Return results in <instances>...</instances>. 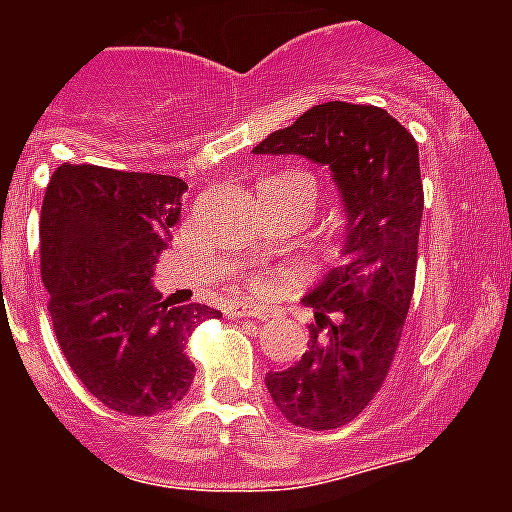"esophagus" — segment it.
Masks as SVG:
<instances>
[{"instance_id":"34e87169","label":"esophagus","mask_w":512,"mask_h":512,"mask_svg":"<svg viewBox=\"0 0 512 512\" xmlns=\"http://www.w3.org/2000/svg\"><path fill=\"white\" fill-rule=\"evenodd\" d=\"M225 313L231 316V319H260L263 311L260 308H252V305H228Z\"/></svg>"}]
</instances>
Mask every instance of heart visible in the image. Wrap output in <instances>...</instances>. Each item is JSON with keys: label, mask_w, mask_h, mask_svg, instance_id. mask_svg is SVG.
Instances as JSON below:
<instances>
[{"label": "heart", "mask_w": 512, "mask_h": 512, "mask_svg": "<svg viewBox=\"0 0 512 512\" xmlns=\"http://www.w3.org/2000/svg\"><path fill=\"white\" fill-rule=\"evenodd\" d=\"M281 284V273H257L247 281V289L252 297H268L273 295Z\"/></svg>", "instance_id": "b5f03b06"}]
</instances>
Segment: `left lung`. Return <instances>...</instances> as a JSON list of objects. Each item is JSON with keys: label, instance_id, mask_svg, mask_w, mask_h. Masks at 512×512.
<instances>
[{"label": "left lung", "instance_id": "left-lung-1", "mask_svg": "<svg viewBox=\"0 0 512 512\" xmlns=\"http://www.w3.org/2000/svg\"><path fill=\"white\" fill-rule=\"evenodd\" d=\"M252 151L305 156L329 167L340 191L342 263L303 297L316 313L308 350L265 377L273 404L292 425L340 428L377 396L404 332L425 204L420 148L388 111L332 100Z\"/></svg>", "mask_w": 512, "mask_h": 512}]
</instances>
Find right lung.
<instances>
[{"label": "right lung", "instance_id": "obj_1", "mask_svg": "<svg viewBox=\"0 0 512 512\" xmlns=\"http://www.w3.org/2000/svg\"><path fill=\"white\" fill-rule=\"evenodd\" d=\"M188 185L180 177L60 164L42 201V281L63 356L114 412L151 417L193 380L183 353L207 305L172 308L156 292V257L172 241Z\"/></svg>", "mask_w": 512, "mask_h": 512}]
</instances>
